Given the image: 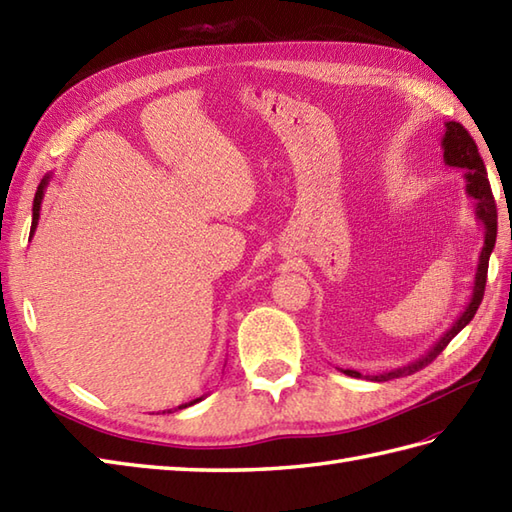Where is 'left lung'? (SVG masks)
<instances>
[{"instance_id":"left-lung-1","label":"left lung","mask_w":512,"mask_h":512,"mask_svg":"<svg viewBox=\"0 0 512 512\" xmlns=\"http://www.w3.org/2000/svg\"><path fill=\"white\" fill-rule=\"evenodd\" d=\"M444 127H447V132H444V136H442L444 165L458 167V169L464 171L466 193H469V198L475 200V220L480 222L482 228H484V246H482L480 262H477V270H475L471 299H469V303H466L464 312L460 314L458 319H455L451 328L444 332L436 343H433V347H429V352H424L413 363H407L402 367L389 369V372H380V374H374V376H363L361 372H356V369H341L343 374L352 376V378H367V380H374V383H385V380L409 376L413 372H418V369L427 367L433 361V358H436L444 350V347L451 343L453 336L462 332L466 325L471 323V319L475 317V312H477V308H480V303L484 299L488 259H491V253L495 248V239H497V206H495V200H493L491 184H488V178H486L484 160L480 158V151H477V145H475V140L471 138V134L455 121L444 123Z\"/></svg>"}]
</instances>
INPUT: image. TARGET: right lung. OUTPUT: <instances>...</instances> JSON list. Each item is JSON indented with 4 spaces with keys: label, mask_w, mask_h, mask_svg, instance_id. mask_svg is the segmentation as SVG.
<instances>
[{
    "label": "right lung",
    "mask_w": 512,
    "mask_h": 512,
    "mask_svg": "<svg viewBox=\"0 0 512 512\" xmlns=\"http://www.w3.org/2000/svg\"><path fill=\"white\" fill-rule=\"evenodd\" d=\"M48 182H50V173L46 178L41 180V184L37 187V193H35V202H32V226H30V237H32V233H35V228H37V224H39V211H41V202H43V193H46V187H48ZM202 398H195V400H191V402H184V405H180L178 409H184V407H191V405H195V402H200ZM169 413H171V409H169Z\"/></svg>",
    "instance_id": "1"
}]
</instances>
